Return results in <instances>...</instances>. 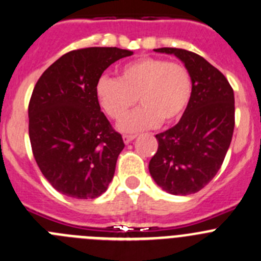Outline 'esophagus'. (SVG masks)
I'll return each instance as SVG.
<instances>
[{"mask_svg": "<svg viewBox=\"0 0 261 261\" xmlns=\"http://www.w3.org/2000/svg\"><path fill=\"white\" fill-rule=\"evenodd\" d=\"M122 138H123V141H125V144H128V143H131V141H133L134 139L136 138V135H131V134H125V135H123Z\"/></svg>", "mask_w": 261, "mask_h": 261, "instance_id": "1", "label": "esophagus"}]
</instances>
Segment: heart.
<instances>
[{"instance_id":"obj_1","label":"heart","mask_w":261,"mask_h":261,"mask_svg":"<svg viewBox=\"0 0 261 261\" xmlns=\"http://www.w3.org/2000/svg\"><path fill=\"white\" fill-rule=\"evenodd\" d=\"M117 75V79L99 77L94 94L100 108L115 121L122 120L138 99L143 105L120 123L121 130H145L161 121L174 123L189 107L192 77L181 63L145 56L125 63Z\"/></svg>"}]
</instances>
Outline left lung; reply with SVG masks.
Returning a JSON list of instances; mask_svg holds the SVG:
<instances>
[{
  "label": "left lung",
  "mask_w": 261,
  "mask_h": 261,
  "mask_svg": "<svg viewBox=\"0 0 261 261\" xmlns=\"http://www.w3.org/2000/svg\"><path fill=\"white\" fill-rule=\"evenodd\" d=\"M185 63L192 77L189 107L177 125L156 134L158 150L149 162L156 185L173 195L205 187L221 168L234 128V95L228 80L205 58L182 48H158Z\"/></svg>",
  "instance_id": "1"
}]
</instances>
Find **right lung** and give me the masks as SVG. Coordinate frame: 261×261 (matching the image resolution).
I'll return each instance as SVG.
<instances>
[{
	"instance_id": "add662e5",
	"label": "right lung",
	"mask_w": 261,
	"mask_h": 261,
	"mask_svg": "<svg viewBox=\"0 0 261 261\" xmlns=\"http://www.w3.org/2000/svg\"><path fill=\"white\" fill-rule=\"evenodd\" d=\"M131 55L117 47L70 50L35 84L29 102L33 155L61 194L95 199L112 181L125 144L100 111L94 88L108 66Z\"/></svg>"
}]
</instances>
